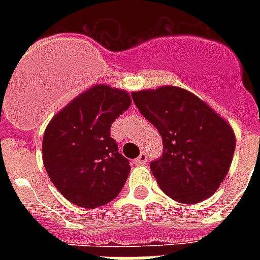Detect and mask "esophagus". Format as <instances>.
I'll return each mask as SVG.
<instances>
[{"label":"esophagus","instance_id":"obj_1","mask_svg":"<svg viewBox=\"0 0 260 260\" xmlns=\"http://www.w3.org/2000/svg\"><path fill=\"white\" fill-rule=\"evenodd\" d=\"M135 165H138V166H142V165H146L147 163V154L146 152H142V154L139 155L138 158L134 160Z\"/></svg>","mask_w":260,"mask_h":260}]
</instances>
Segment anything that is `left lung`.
I'll return each instance as SVG.
<instances>
[{"instance_id": "obj_1", "label": "left lung", "mask_w": 260, "mask_h": 260, "mask_svg": "<svg viewBox=\"0 0 260 260\" xmlns=\"http://www.w3.org/2000/svg\"><path fill=\"white\" fill-rule=\"evenodd\" d=\"M132 98L163 139V155L151 162L163 193L182 204L213 196L234 159L236 138L230 122L178 86L134 91Z\"/></svg>"}]
</instances>
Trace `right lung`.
<instances>
[{
    "instance_id": "obj_1",
    "label": "right lung",
    "mask_w": 260,
    "mask_h": 260,
    "mask_svg": "<svg viewBox=\"0 0 260 260\" xmlns=\"http://www.w3.org/2000/svg\"><path fill=\"white\" fill-rule=\"evenodd\" d=\"M128 91L97 83L48 122L43 163L51 182L70 202L94 209L117 197L131 171L110 138V125L129 108Z\"/></svg>"
}]
</instances>
